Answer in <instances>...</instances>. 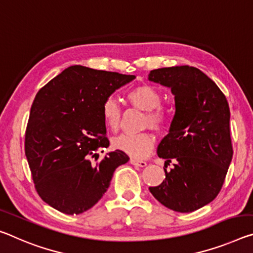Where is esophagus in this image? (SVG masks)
I'll return each instance as SVG.
<instances>
[{
	"label": "esophagus",
	"mask_w": 253,
	"mask_h": 253,
	"mask_svg": "<svg viewBox=\"0 0 253 253\" xmlns=\"http://www.w3.org/2000/svg\"><path fill=\"white\" fill-rule=\"evenodd\" d=\"M130 163L133 164V166L139 167V168L146 167V164H147L145 161H141V160H137V159H130Z\"/></svg>",
	"instance_id": "obj_1"
}]
</instances>
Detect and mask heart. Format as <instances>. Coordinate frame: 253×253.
Instances as JSON below:
<instances>
[{
	"label": "heart",
	"instance_id": "b5f03b06",
	"mask_svg": "<svg viewBox=\"0 0 253 253\" xmlns=\"http://www.w3.org/2000/svg\"><path fill=\"white\" fill-rule=\"evenodd\" d=\"M127 101L138 109L146 111L143 118L142 127H150L161 131L169 123V115L161 105L162 95L155 86L150 84L131 87L126 92ZM101 116L108 129L117 131L122 122V108L114 98H106L101 105ZM117 150L135 159H142L150 153L154 146L153 135L143 131L138 134H123L112 141Z\"/></svg>",
	"mask_w": 253,
	"mask_h": 253
}]
</instances>
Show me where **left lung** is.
<instances>
[{"label":"left lung","instance_id":"8db88e82","mask_svg":"<svg viewBox=\"0 0 253 253\" xmlns=\"http://www.w3.org/2000/svg\"><path fill=\"white\" fill-rule=\"evenodd\" d=\"M148 80L171 89L175 114L158 147L166 159V179L151 194L170 210L190 213L216 198L233 156L230 108L213 80L196 67L153 70Z\"/></svg>","mask_w":253,"mask_h":253}]
</instances>
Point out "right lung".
Segmentation results:
<instances>
[{"label": "right lung", "instance_id": "add662e5", "mask_svg": "<svg viewBox=\"0 0 253 253\" xmlns=\"http://www.w3.org/2000/svg\"><path fill=\"white\" fill-rule=\"evenodd\" d=\"M134 79L75 65L36 95L25 152L39 197L55 210L67 215L90 210L105 195L115 170L128 162L120 150L101 161H97V152L109 146L101 116L103 100Z\"/></svg>", "mask_w": 253, "mask_h": 253}]
</instances>
